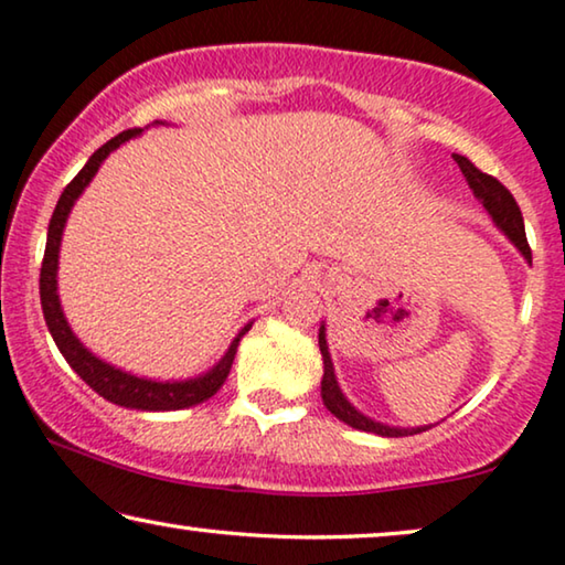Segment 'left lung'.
Segmentation results:
<instances>
[{
    "instance_id": "1",
    "label": "left lung",
    "mask_w": 565,
    "mask_h": 565,
    "mask_svg": "<svg viewBox=\"0 0 565 565\" xmlns=\"http://www.w3.org/2000/svg\"><path fill=\"white\" fill-rule=\"evenodd\" d=\"M456 158V163L460 166V171H463V177L468 181V186H471V192L476 200L483 204V210L489 212V217L494 220V225L502 230V233L510 237V243L514 245L522 253V258L532 264V250L527 245V237H524V222H522V212L518 202H514V196L510 194V189L504 184H499L494 177H489V173H481L476 166L468 161L466 156H452ZM320 353H322V361H324V373H322V402L324 407H328L332 415H335L340 423L355 427V430H363V433H373V435H381V438H404V435H417V433H425L430 430L433 425H419V427H392V425H384V423H376V419L365 417L363 412H359L353 407L351 402H348V396L343 394V388L338 384V376H335V365H332L330 359V348H328V338H324V322L320 324Z\"/></svg>"
}]
</instances>
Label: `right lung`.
<instances>
[{
    "instance_id": "add662e5",
    "label": "right lung",
    "mask_w": 565,
    "mask_h": 565,
    "mask_svg": "<svg viewBox=\"0 0 565 565\" xmlns=\"http://www.w3.org/2000/svg\"><path fill=\"white\" fill-rule=\"evenodd\" d=\"M156 125H163L158 122ZM142 130H125L115 135L113 140H107L97 153H94L82 171L76 173L74 181L63 189L58 204H55L51 225H47V243H45V256H43V268H41V305H43V317L47 330L58 345V351L66 363L74 369L78 376H82L86 384H89L99 396H105L107 402L117 404V407L127 409H140V412H171V409H186L194 407V404H202L204 399L217 394V388L225 384L230 369H233L237 345H241V338L250 330L248 322L245 328L237 332L233 343L225 351V355L212 365L206 373H200L194 379H181V381H158V379H146L135 376L130 371L117 369V365L102 361L99 355H94L89 348H86L82 340L76 338V332L71 330V324L63 315L61 299H58V253H61V237L63 227H66V220L78 196L84 194V189L89 186V181L97 177L99 166L105 163V158L127 142L130 138H138Z\"/></svg>"
}]
</instances>
